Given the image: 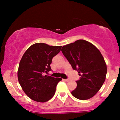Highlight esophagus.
Returning a JSON list of instances; mask_svg holds the SVG:
<instances>
[{
    "instance_id": "34e87169",
    "label": "esophagus",
    "mask_w": 120,
    "mask_h": 120,
    "mask_svg": "<svg viewBox=\"0 0 120 120\" xmlns=\"http://www.w3.org/2000/svg\"><path fill=\"white\" fill-rule=\"evenodd\" d=\"M64 81H65V82H69V81H70V79H63Z\"/></svg>"
}]
</instances>
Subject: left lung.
<instances>
[{
  "instance_id": "left-lung-1",
  "label": "left lung",
  "mask_w": 120,
  "mask_h": 120,
  "mask_svg": "<svg viewBox=\"0 0 120 120\" xmlns=\"http://www.w3.org/2000/svg\"><path fill=\"white\" fill-rule=\"evenodd\" d=\"M61 51L80 76L72 95L83 100L93 97L101 87L107 74V65L99 50L91 43L79 39L64 46Z\"/></svg>"
}]
</instances>
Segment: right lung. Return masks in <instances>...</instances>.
Masks as SVG:
<instances>
[{
  "instance_id": "obj_1",
  "label": "right lung",
  "mask_w": 120,
  "mask_h": 120,
  "mask_svg": "<svg viewBox=\"0 0 120 120\" xmlns=\"http://www.w3.org/2000/svg\"><path fill=\"white\" fill-rule=\"evenodd\" d=\"M61 48L38 43L31 45L21 59L17 73L19 82L25 93L34 101L43 103L51 99L57 83L62 80L44 74L51 71L52 58Z\"/></svg>"
}]
</instances>
